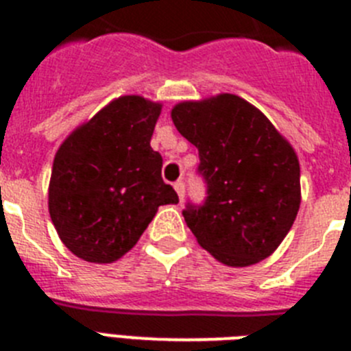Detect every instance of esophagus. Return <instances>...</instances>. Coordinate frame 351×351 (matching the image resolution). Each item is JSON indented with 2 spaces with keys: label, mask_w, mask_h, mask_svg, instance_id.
I'll return each mask as SVG.
<instances>
[{
  "label": "esophagus",
  "mask_w": 351,
  "mask_h": 351,
  "mask_svg": "<svg viewBox=\"0 0 351 351\" xmlns=\"http://www.w3.org/2000/svg\"><path fill=\"white\" fill-rule=\"evenodd\" d=\"M173 188H176V191H178L179 198H184V181H178V182H173Z\"/></svg>",
  "instance_id": "34e87169"
}]
</instances>
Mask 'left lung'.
<instances>
[{
  "label": "left lung",
  "instance_id": "left-lung-1",
  "mask_svg": "<svg viewBox=\"0 0 351 351\" xmlns=\"http://www.w3.org/2000/svg\"><path fill=\"white\" fill-rule=\"evenodd\" d=\"M172 121L198 149L207 186L204 204L182 210L198 244L230 267L271 256L299 213L293 147L258 108L228 93L178 104Z\"/></svg>",
  "mask_w": 351,
  "mask_h": 351
}]
</instances>
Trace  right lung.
I'll return each mask as SVG.
<instances>
[{"label": "right lung", "instance_id": "add662e5", "mask_svg": "<svg viewBox=\"0 0 351 351\" xmlns=\"http://www.w3.org/2000/svg\"><path fill=\"white\" fill-rule=\"evenodd\" d=\"M160 112V104L142 96H121L58 149L49 213L79 258L116 262L137 244L158 207L179 202L161 179V154L151 147Z\"/></svg>", "mask_w": 351, "mask_h": 351}]
</instances>
